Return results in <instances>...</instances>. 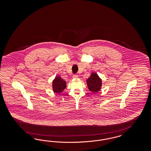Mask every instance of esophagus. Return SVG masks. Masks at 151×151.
Segmentation results:
<instances>
[{
    "label": "esophagus",
    "instance_id": "1",
    "mask_svg": "<svg viewBox=\"0 0 151 151\" xmlns=\"http://www.w3.org/2000/svg\"><path fill=\"white\" fill-rule=\"evenodd\" d=\"M72 77H73V78L76 79V78H78V75H76V74H74V75L72 76Z\"/></svg>",
    "mask_w": 151,
    "mask_h": 151
}]
</instances>
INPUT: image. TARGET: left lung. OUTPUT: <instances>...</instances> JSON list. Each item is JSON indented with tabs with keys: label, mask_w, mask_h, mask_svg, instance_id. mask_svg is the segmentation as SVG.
<instances>
[{
	"label": "left lung",
	"mask_w": 151,
	"mask_h": 151,
	"mask_svg": "<svg viewBox=\"0 0 151 151\" xmlns=\"http://www.w3.org/2000/svg\"><path fill=\"white\" fill-rule=\"evenodd\" d=\"M87 85L89 89L93 92H97L101 88V80L96 73H92L91 76L87 79Z\"/></svg>",
	"instance_id": "left-lung-1"
}]
</instances>
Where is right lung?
<instances>
[{"mask_svg": "<svg viewBox=\"0 0 151 151\" xmlns=\"http://www.w3.org/2000/svg\"><path fill=\"white\" fill-rule=\"evenodd\" d=\"M66 87V83L64 79L60 77H57L52 83L53 91L56 93L62 92Z\"/></svg>", "mask_w": 151, "mask_h": 151, "instance_id": "obj_1", "label": "right lung"}]
</instances>
